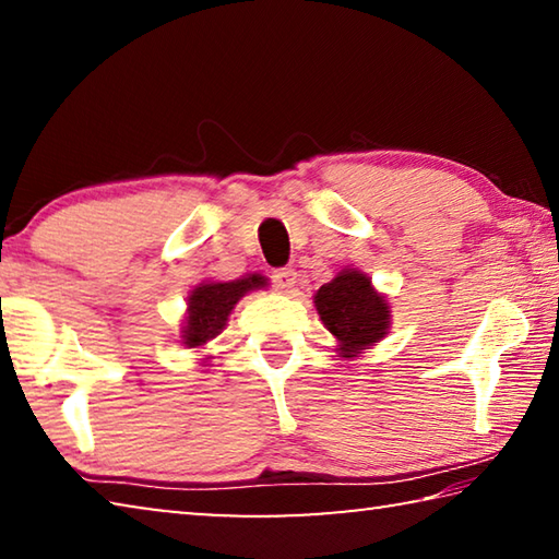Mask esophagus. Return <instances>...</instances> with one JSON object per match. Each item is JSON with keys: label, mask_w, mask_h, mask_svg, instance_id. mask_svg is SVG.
Here are the masks:
<instances>
[{"label": "esophagus", "mask_w": 559, "mask_h": 559, "mask_svg": "<svg viewBox=\"0 0 559 559\" xmlns=\"http://www.w3.org/2000/svg\"><path fill=\"white\" fill-rule=\"evenodd\" d=\"M271 281H273V288L281 290V293H293V288H296V283H298L296 281V271H293V269L273 271Z\"/></svg>", "instance_id": "1"}]
</instances>
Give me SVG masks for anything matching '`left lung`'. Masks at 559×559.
<instances>
[{
    "label": "left lung",
    "mask_w": 559,
    "mask_h": 559,
    "mask_svg": "<svg viewBox=\"0 0 559 559\" xmlns=\"http://www.w3.org/2000/svg\"><path fill=\"white\" fill-rule=\"evenodd\" d=\"M313 302L343 357H357L380 343L390 330V302L374 290L370 276L357 269L340 271L333 281L320 286Z\"/></svg>",
    "instance_id": "obj_1"
}]
</instances>
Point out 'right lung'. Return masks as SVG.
Returning a JSON list of instances; mask_svg holds the SVG:
<instances>
[{"instance_id": "obj_1", "label": "right lung", "mask_w": 559, "mask_h": 559, "mask_svg": "<svg viewBox=\"0 0 559 559\" xmlns=\"http://www.w3.org/2000/svg\"><path fill=\"white\" fill-rule=\"evenodd\" d=\"M269 281L261 273H249V276L236 281H204L187 298V318L182 325V345L202 347L210 343L224 330L229 313L249 290L266 288Z\"/></svg>"}]
</instances>
